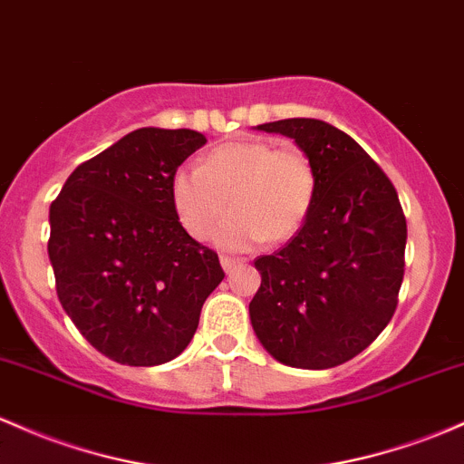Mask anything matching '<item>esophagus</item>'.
<instances>
[{
  "mask_svg": "<svg viewBox=\"0 0 464 464\" xmlns=\"http://www.w3.org/2000/svg\"><path fill=\"white\" fill-rule=\"evenodd\" d=\"M220 264H222V268L227 273H231L233 268H237L242 264V259L240 257H231V256H222L220 257Z\"/></svg>",
  "mask_w": 464,
  "mask_h": 464,
  "instance_id": "esophagus-1",
  "label": "esophagus"
}]
</instances>
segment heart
Masks as SVG:
<instances>
[{
	"label": "heart",
	"mask_w": 464,
	"mask_h": 464,
	"mask_svg": "<svg viewBox=\"0 0 464 464\" xmlns=\"http://www.w3.org/2000/svg\"><path fill=\"white\" fill-rule=\"evenodd\" d=\"M169 193L178 222L196 240L208 237L228 200L233 213L213 237L224 248H248L302 231L317 202L319 174L299 147L237 139L208 150L196 169H178Z\"/></svg>",
	"instance_id": "obj_1"
}]
</instances>
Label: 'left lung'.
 I'll return each mask as SVG.
<instances>
[{
    "label": "left lung",
    "mask_w": 464,
    "mask_h": 464,
    "mask_svg": "<svg viewBox=\"0 0 464 464\" xmlns=\"http://www.w3.org/2000/svg\"><path fill=\"white\" fill-rule=\"evenodd\" d=\"M313 158L319 193L302 231L259 256L248 304L259 343L290 368L325 370L363 353L399 304L407 222L390 178L345 131L317 119L257 125Z\"/></svg>",
    "instance_id": "left-lung-1"
}]
</instances>
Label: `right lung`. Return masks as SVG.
<instances>
[{
  "label": "right lung",
  "mask_w": 464,
  "mask_h": 464,
  "mask_svg": "<svg viewBox=\"0 0 464 464\" xmlns=\"http://www.w3.org/2000/svg\"><path fill=\"white\" fill-rule=\"evenodd\" d=\"M207 139L140 127L81 162L50 205L48 256L59 302L111 361L160 365L189 345L224 279L171 207V178Z\"/></svg>",
  "instance_id": "obj_1"
}]
</instances>
